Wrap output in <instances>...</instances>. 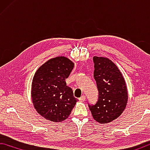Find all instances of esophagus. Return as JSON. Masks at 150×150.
<instances>
[{"label": "esophagus", "instance_id": "34e87169", "mask_svg": "<svg viewBox=\"0 0 150 150\" xmlns=\"http://www.w3.org/2000/svg\"><path fill=\"white\" fill-rule=\"evenodd\" d=\"M85 99H86V96H82V97H81V98H79V100H80V102H83L85 101Z\"/></svg>", "mask_w": 150, "mask_h": 150}]
</instances>
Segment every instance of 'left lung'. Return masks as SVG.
I'll list each match as a JSON object with an SVG mask.
<instances>
[{
    "instance_id": "8db88e82",
    "label": "left lung",
    "mask_w": 150,
    "mask_h": 150,
    "mask_svg": "<svg viewBox=\"0 0 150 150\" xmlns=\"http://www.w3.org/2000/svg\"><path fill=\"white\" fill-rule=\"evenodd\" d=\"M93 76L99 91L95 105H88L94 120L100 124L111 122L122 113L128 101L125 78L108 58L93 57Z\"/></svg>"
}]
</instances>
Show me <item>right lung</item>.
<instances>
[{"label": "right lung", "mask_w": 150, "mask_h": 150, "mask_svg": "<svg viewBox=\"0 0 150 150\" xmlns=\"http://www.w3.org/2000/svg\"><path fill=\"white\" fill-rule=\"evenodd\" d=\"M74 63L65 57L52 58L36 71L31 83V96L34 108L45 119L62 122L69 117L78 99L67 86Z\"/></svg>", "instance_id": "right-lung-1"}]
</instances>
